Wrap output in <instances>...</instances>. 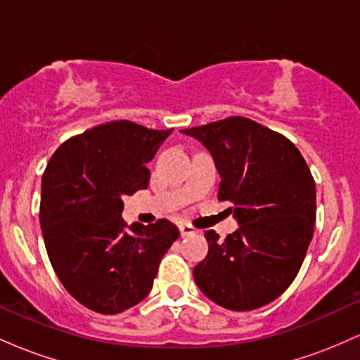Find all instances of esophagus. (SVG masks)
Instances as JSON below:
<instances>
[{
  "label": "esophagus",
  "mask_w": 360,
  "mask_h": 360,
  "mask_svg": "<svg viewBox=\"0 0 360 360\" xmlns=\"http://www.w3.org/2000/svg\"><path fill=\"white\" fill-rule=\"evenodd\" d=\"M179 232H181V237H188V235H194L198 232L194 226L189 225V223H181L179 225Z\"/></svg>",
  "instance_id": "34e87169"
}]
</instances>
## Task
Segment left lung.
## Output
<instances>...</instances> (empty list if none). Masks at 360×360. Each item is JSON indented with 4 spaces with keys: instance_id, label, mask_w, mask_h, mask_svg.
<instances>
[{
    "instance_id": "obj_1",
    "label": "left lung",
    "mask_w": 360,
    "mask_h": 360,
    "mask_svg": "<svg viewBox=\"0 0 360 360\" xmlns=\"http://www.w3.org/2000/svg\"><path fill=\"white\" fill-rule=\"evenodd\" d=\"M181 131L208 148L221 177L218 200L233 205L238 223L225 240L206 230L208 255L194 267V281L206 298L232 311L266 307L295 281L311 242V172L295 143L249 118Z\"/></svg>"
}]
</instances>
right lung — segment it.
<instances>
[{
  "instance_id": "right-lung-1",
  "label": "right lung",
  "mask_w": 360,
  "mask_h": 360,
  "mask_svg": "<svg viewBox=\"0 0 360 360\" xmlns=\"http://www.w3.org/2000/svg\"><path fill=\"white\" fill-rule=\"evenodd\" d=\"M172 130L120 120L69 139L42 176L40 226L57 278L81 304L117 315L150 292L179 230L122 218L123 196L147 189L146 167Z\"/></svg>"
}]
</instances>
